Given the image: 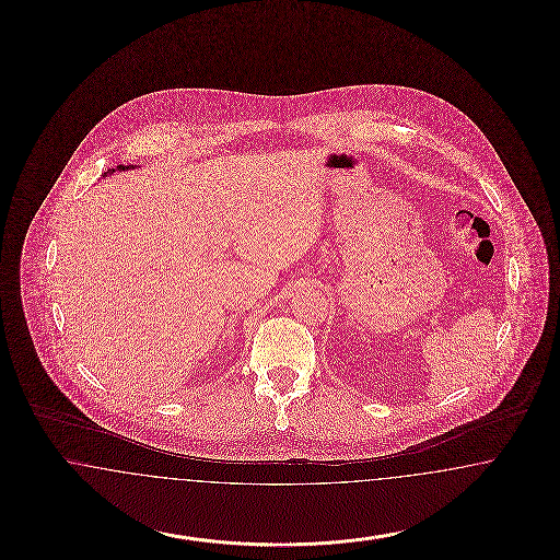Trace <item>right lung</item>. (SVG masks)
Here are the masks:
<instances>
[{"mask_svg":"<svg viewBox=\"0 0 560 560\" xmlns=\"http://www.w3.org/2000/svg\"><path fill=\"white\" fill-rule=\"evenodd\" d=\"M117 170H119V172H126V170H136V165H128V167H126V165H117ZM113 172H115V170H108V172H105V176H110ZM105 176H103V178H105Z\"/></svg>","mask_w":560,"mask_h":560,"instance_id":"1","label":"right lung"}]
</instances>
